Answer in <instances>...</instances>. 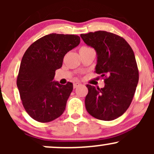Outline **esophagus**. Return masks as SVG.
I'll return each mask as SVG.
<instances>
[{
    "instance_id": "obj_1",
    "label": "esophagus",
    "mask_w": 154,
    "mask_h": 154,
    "mask_svg": "<svg viewBox=\"0 0 154 154\" xmlns=\"http://www.w3.org/2000/svg\"><path fill=\"white\" fill-rule=\"evenodd\" d=\"M80 85H81V83L75 82V83H74V85H73V87H74V88H76L79 87V86H80Z\"/></svg>"
}]
</instances>
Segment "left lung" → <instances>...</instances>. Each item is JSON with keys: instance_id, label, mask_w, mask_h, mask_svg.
Segmentation results:
<instances>
[{"instance_id": "obj_1", "label": "left lung", "mask_w": 154, "mask_h": 154, "mask_svg": "<svg viewBox=\"0 0 154 154\" xmlns=\"http://www.w3.org/2000/svg\"><path fill=\"white\" fill-rule=\"evenodd\" d=\"M80 36L96 51L95 72L105 83L103 88L87 85L86 110L98 119H115L128 110L138 82L139 72L133 51L125 39L114 33L96 31Z\"/></svg>"}]
</instances>
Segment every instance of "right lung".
I'll return each mask as SVG.
<instances>
[{"label":"right lung","mask_w":154,"mask_h":154,"mask_svg":"<svg viewBox=\"0 0 154 154\" xmlns=\"http://www.w3.org/2000/svg\"><path fill=\"white\" fill-rule=\"evenodd\" d=\"M80 43L78 35H45L26 49L17 79L20 98L28 114L39 122L59 117L66 109L73 84L54 82L55 72L62 66L67 52Z\"/></svg>","instance_id":"right-lung-1"}]
</instances>
